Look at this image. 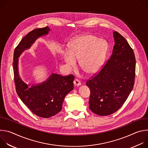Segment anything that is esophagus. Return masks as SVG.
<instances>
[{
    "instance_id": "1",
    "label": "esophagus",
    "mask_w": 148,
    "mask_h": 148,
    "mask_svg": "<svg viewBox=\"0 0 148 148\" xmlns=\"http://www.w3.org/2000/svg\"><path fill=\"white\" fill-rule=\"evenodd\" d=\"M74 84L75 86H79L81 85V83L78 79H75L74 81Z\"/></svg>"
}]
</instances>
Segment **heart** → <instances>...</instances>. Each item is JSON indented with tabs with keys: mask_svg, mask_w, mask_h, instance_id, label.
<instances>
[{
	"mask_svg": "<svg viewBox=\"0 0 148 148\" xmlns=\"http://www.w3.org/2000/svg\"><path fill=\"white\" fill-rule=\"evenodd\" d=\"M105 42L92 35H82L74 38L69 50H63L62 58L67 66L74 67L79 60V67L89 75L97 73L101 68L107 52Z\"/></svg>",
	"mask_w": 148,
	"mask_h": 148,
	"instance_id": "heart-1",
	"label": "heart"
}]
</instances>
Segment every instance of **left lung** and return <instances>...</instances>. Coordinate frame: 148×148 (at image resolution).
<instances>
[{"label": "left lung", "mask_w": 148, "mask_h": 148, "mask_svg": "<svg viewBox=\"0 0 148 148\" xmlns=\"http://www.w3.org/2000/svg\"><path fill=\"white\" fill-rule=\"evenodd\" d=\"M113 34L112 54L100 71L86 82L91 91L89 108L100 116L117 111L128 98L135 82L134 50L121 34L117 32Z\"/></svg>", "instance_id": "8db88e82"}]
</instances>
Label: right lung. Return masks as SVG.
<instances>
[{
	"label": "right lung",
	"mask_w": 148,
	"mask_h": 148,
	"mask_svg": "<svg viewBox=\"0 0 148 148\" xmlns=\"http://www.w3.org/2000/svg\"><path fill=\"white\" fill-rule=\"evenodd\" d=\"M49 27L36 29L20 41L14 51L13 68L16 92L22 101L35 115L44 118L53 116L62 110L66 95L74 88L73 75L62 76L52 74L46 81L29 87L20 78L18 72V58L26 49H29L36 40L46 35Z\"/></svg>",
	"instance_id": "1"
}]
</instances>
